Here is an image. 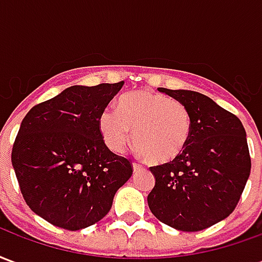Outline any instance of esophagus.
I'll return each instance as SVG.
<instances>
[{
  "label": "esophagus",
  "instance_id": "obj_1",
  "mask_svg": "<svg viewBox=\"0 0 262 262\" xmlns=\"http://www.w3.org/2000/svg\"><path fill=\"white\" fill-rule=\"evenodd\" d=\"M142 168H143L142 164H139V163H133V170H135V171L142 170Z\"/></svg>",
  "mask_w": 262,
  "mask_h": 262
}]
</instances>
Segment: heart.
I'll return each mask as SVG.
<instances>
[{"instance_id":"1","label":"heart","mask_w":262,"mask_h":262,"mask_svg":"<svg viewBox=\"0 0 262 262\" xmlns=\"http://www.w3.org/2000/svg\"><path fill=\"white\" fill-rule=\"evenodd\" d=\"M98 123L103 142L112 151L122 153L133 135L140 154L154 164L178 159L192 130V116L185 103L151 91L126 94L119 109H103Z\"/></svg>"}]
</instances>
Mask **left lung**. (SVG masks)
I'll return each instance as SVG.
<instances>
[{
  "mask_svg": "<svg viewBox=\"0 0 262 262\" xmlns=\"http://www.w3.org/2000/svg\"><path fill=\"white\" fill-rule=\"evenodd\" d=\"M185 103L192 130L182 154L150 167L156 185L148 193L151 213L182 231H199L226 219L236 209L247 184L251 159L244 126L203 94L159 88Z\"/></svg>",
  "mask_w": 262,
  "mask_h": 262,
  "instance_id": "1",
  "label": "left lung"
}]
</instances>
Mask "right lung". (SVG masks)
Listing matches in <instances>:
<instances>
[{
  "mask_svg": "<svg viewBox=\"0 0 262 262\" xmlns=\"http://www.w3.org/2000/svg\"><path fill=\"white\" fill-rule=\"evenodd\" d=\"M122 85L70 86L20 123L11 154L15 176L28 206L53 226L74 231L99 222L133 174L130 160L106 147L98 123Z\"/></svg>",
  "mask_w": 262,
  "mask_h": 262,
  "instance_id": "1",
  "label": "right lung"
}]
</instances>
